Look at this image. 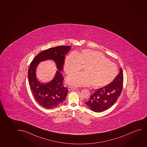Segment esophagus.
Here are the masks:
<instances>
[{
	"label": "esophagus",
	"instance_id": "obj_1",
	"mask_svg": "<svg viewBox=\"0 0 147 147\" xmlns=\"http://www.w3.org/2000/svg\"><path fill=\"white\" fill-rule=\"evenodd\" d=\"M67 88H68V90H79L78 88H76L75 87H68Z\"/></svg>",
	"mask_w": 147,
	"mask_h": 147
}]
</instances>
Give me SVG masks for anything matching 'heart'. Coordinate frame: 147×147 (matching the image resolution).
Listing matches in <instances>:
<instances>
[{
  "label": "heart",
  "mask_w": 147,
  "mask_h": 147,
  "mask_svg": "<svg viewBox=\"0 0 147 147\" xmlns=\"http://www.w3.org/2000/svg\"><path fill=\"white\" fill-rule=\"evenodd\" d=\"M83 67V72H78L68 76L66 83L76 87L88 86L100 88L109 85L118 74L115 64L110 62L99 52L84 50L81 52H73L66 56L64 70L70 74Z\"/></svg>",
  "instance_id": "obj_1"
}]
</instances>
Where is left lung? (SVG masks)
<instances>
[{"instance_id":"obj_1","label":"left lung","mask_w":147,"mask_h":147,"mask_svg":"<svg viewBox=\"0 0 147 147\" xmlns=\"http://www.w3.org/2000/svg\"><path fill=\"white\" fill-rule=\"evenodd\" d=\"M123 76L122 68L113 81L109 85L96 89L85 103L89 109L96 112H101L111 107L116 102L122 91Z\"/></svg>"}]
</instances>
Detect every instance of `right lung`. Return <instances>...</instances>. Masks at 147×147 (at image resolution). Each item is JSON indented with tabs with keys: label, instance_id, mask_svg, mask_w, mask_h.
<instances>
[{
	"label": "right lung",
	"instance_id": "add662e5",
	"mask_svg": "<svg viewBox=\"0 0 147 147\" xmlns=\"http://www.w3.org/2000/svg\"><path fill=\"white\" fill-rule=\"evenodd\" d=\"M71 46H60L49 48L38 54L31 62L28 70L29 85L33 96L40 105L46 109L57 107L66 98L68 89L63 86V77L61 73L65 55ZM47 60H53L58 69L54 78L49 82L41 83L36 77V69L40 62Z\"/></svg>",
	"mask_w": 147,
	"mask_h": 147
}]
</instances>
